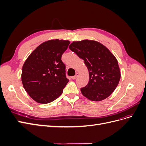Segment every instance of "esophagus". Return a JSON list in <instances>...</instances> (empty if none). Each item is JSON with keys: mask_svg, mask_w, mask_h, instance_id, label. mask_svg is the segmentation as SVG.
I'll use <instances>...</instances> for the list:
<instances>
[{"mask_svg": "<svg viewBox=\"0 0 146 146\" xmlns=\"http://www.w3.org/2000/svg\"><path fill=\"white\" fill-rule=\"evenodd\" d=\"M79 76V74L78 73H76V75H75L74 76H73V77H72V78L73 79V80H74V79H76V78H77V77Z\"/></svg>", "mask_w": 146, "mask_h": 146, "instance_id": "34e87169", "label": "esophagus"}]
</instances>
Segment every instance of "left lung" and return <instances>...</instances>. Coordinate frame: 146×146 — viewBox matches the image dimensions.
<instances>
[{
  "label": "left lung",
  "mask_w": 146,
  "mask_h": 146,
  "mask_svg": "<svg viewBox=\"0 0 146 146\" xmlns=\"http://www.w3.org/2000/svg\"><path fill=\"white\" fill-rule=\"evenodd\" d=\"M89 71V82L82 88V94L92 101L107 98L116 89L121 78L117 60L108 48L98 41L85 39L69 45Z\"/></svg>",
  "instance_id": "left-lung-1"
}]
</instances>
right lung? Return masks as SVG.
I'll use <instances>...</instances> for the list:
<instances>
[{"label": "right lung", "instance_id": "1", "mask_svg": "<svg viewBox=\"0 0 146 146\" xmlns=\"http://www.w3.org/2000/svg\"><path fill=\"white\" fill-rule=\"evenodd\" d=\"M70 41L51 39L38 46L25 60L21 80L25 90L39 104H48L63 93L69 82L61 56Z\"/></svg>", "mask_w": 146, "mask_h": 146}]
</instances>
